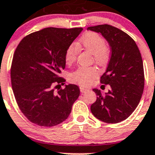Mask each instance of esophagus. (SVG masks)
<instances>
[{"mask_svg": "<svg viewBox=\"0 0 155 155\" xmlns=\"http://www.w3.org/2000/svg\"><path fill=\"white\" fill-rule=\"evenodd\" d=\"M89 90V88H87V87H84L83 86H80V91L81 93H84L86 91H87Z\"/></svg>", "mask_w": 155, "mask_h": 155, "instance_id": "34e87169", "label": "esophagus"}]
</instances>
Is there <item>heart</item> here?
<instances>
[{
  "label": "heart",
  "mask_w": 155,
  "mask_h": 155,
  "mask_svg": "<svg viewBox=\"0 0 155 155\" xmlns=\"http://www.w3.org/2000/svg\"><path fill=\"white\" fill-rule=\"evenodd\" d=\"M78 45L92 54L93 60L98 65L103 66L109 61L110 56L109 48L105 44L102 36L97 32L88 31L82 35ZM78 53V46L74 43L70 45L65 53L66 64L68 65L74 64L76 61ZM98 76V71L94 67H79L70 74L69 79L73 83L81 86H88Z\"/></svg>",
  "instance_id": "b5f03b06"
}]
</instances>
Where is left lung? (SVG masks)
Segmentation results:
<instances>
[{"instance_id": "8db88e82", "label": "left lung", "mask_w": 155, "mask_h": 155, "mask_svg": "<svg viewBox=\"0 0 155 155\" xmlns=\"http://www.w3.org/2000/svg\"><path fill=\"white\" fill-rule=\"evenodd\" d=\"M87 30L102 34L111 47L107 69L100 79L102 84H109L111 88L105 94L93 89L97 99L91 105V111L101 121L118 124L132 114L141 98L144 87L141 54L135 41L116 27L98 25Z\"/></svg>"}]
</instances>
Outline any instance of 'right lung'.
<instances>
[{
	"instance_id": "obj_1",
	"label": "right lung",
	"mask_w": 155,
	"mask_h": 155,
	"mask_svg": "<svg viewBox=\"0 0 155 155\" xmlns=\"http://www.w3.org/2000/svg\"><path fill=\"white\" fill-rule=\"evenodd\" d=\"M82 28H43L24 37L13 56L11 80L19 109L30 122L53 127L67 120L80 94L76 84L64 88L60 76L65 68L67 49Z\"/></svg>"
}]
</instances>
